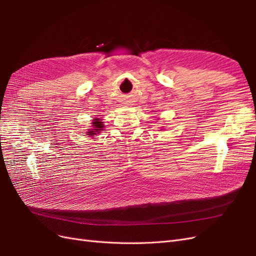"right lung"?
<instances>
[{
    "label": "right lung",
    "mask_w": 256,
    "mask_h": 256,
    "mask_svg": "<svg viewBox=\"0 0 256 256\" xmlns=\"http://www.w3.org/2000/svg\"><path fill=\"white\" fill-rule=\"evenodd\" d=\"M92 124H94V125H92V127H94L95 129L88 130V132H86L88 136H94V134H96V132H99V131H102V128H104L102 122H100L98 118L94 120V122H92Z\"/></svg>",
    "instance_id": "obj_1"
}]
</instances>
